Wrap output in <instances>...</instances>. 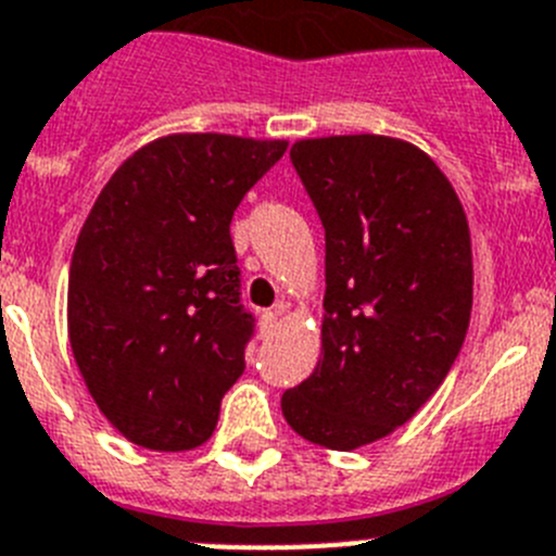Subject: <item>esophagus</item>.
Returning <instances> with one entry per match:
<instances>
[{
    "mask_svg": "<svg viewBox=\"0 0 556 556\" xmlns=\"http://www.w3.org/2000/svg\"><path fill=\"white\" fill-rule=\"evenodd\" d=\"M278 319H281V305L278 308H269V312L262 314V333L273 336L275 328H278Z\"/></svg>",
    "mask_w": 556,
    "mask_h": 556,
    "instance_id": "34e87169",
    "label": "esophagus"
}]
</instances>
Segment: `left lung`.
Masks as SVG:
<instances>
[{"label":"left lung","instance_id":"left-lung-1","mask_svg":"<svg viewBox=\"0 0 556 556\" xmlns=\"http://www.w3.org/2000/svg\"><path fill=\"white\" fill-rule=\"evenodd\" d=\"M289 160L325 228V317L317 369L281 410L305 441L350 452L444 383L471 317V237L446 176L410 142L319 137Z\"/></svg>","mask_w":556,"mask_h":556}]
</instances>
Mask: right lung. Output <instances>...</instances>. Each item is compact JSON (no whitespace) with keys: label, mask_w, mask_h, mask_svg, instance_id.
Returning <instances> with one entry per match:
<instances>
[{"label":"right lung","mask_w":556,"mask_h":556,"mask_svg":"<svg viewBox=\"0 0 556 556\" xmlns=\"http://www.w3.org/2000/svg\"><path fill=\"white\" fill-rule=\"evenodd\" d=\"M283 140L170 135L112 173L76 239L68 336L101 414L131 444L195 450L244 371L231 217Z\"/></svg>","instance_id":"add662e5"}]
</instances>
